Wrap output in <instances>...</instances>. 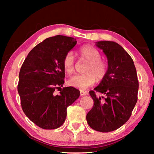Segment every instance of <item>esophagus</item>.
Segmentation results:
<instances>
[{
    "instance_id": "esophagus-1",
    "label": "esophagus",
    "mask_w": 154,
    "mask_h": 154,
    "mask_svg": "<svg viewBox=\"0 0 154 154\" xmlns=\"http://www.w3.org/2000/svg\"><path fill=\"white\" fill-rule=\"evenodd\" d=\"M86 94V92L83 90H80V95L81 96H85Z\"/></svg>"
}]
</instances>
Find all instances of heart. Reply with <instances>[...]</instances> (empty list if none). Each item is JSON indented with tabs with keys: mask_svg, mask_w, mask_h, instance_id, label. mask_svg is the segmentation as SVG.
Returning <instances> with one entry per match:
<instances>
[{
	"mask_svg": "<svg viewBox=\"0 0 154 154\" xmlns=\"http://www.w3.org/2000/svg\"><path fill=\"white\" fill-rule=\"evenodd\" d=\"M81 56L89 62L85 74L75 75L70 77L69 84L78 89L84 90L92 86L97 80H102L105 77L107 71V65L100 60V53L96 48L90 45H85L80 49ZM75 56L72 51H69L63 59V67L68 74H71L75 71Z\"/></svg>",
	"mask_w": 154,
	"mask_h": 154,
	"instance_id": "b5f03b06",
	"label": "heart"
}]
</instances>
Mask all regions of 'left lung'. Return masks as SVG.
<instances>
[{
    "instance_id": "left-lung-1",
    "label": "left lung",
    "mask_w": 154,
    "mask_h": 154,
    "mask_svg": "<svg viewBox=\"0 0 154 154\" xmlns=\"http://www.w3.org/2000/svg\"><path fill=\"white\" fill-rule=\"evenodd\" d=\"M96 46L106 56L108 68L94 91H90L94 103L86 119L92 129L108 132L119 128L129 119L137 101L139 82L134 62L120 45L100 41ZM95 91L103 96L97 97Z\"/></svg>"
}]
</instances>
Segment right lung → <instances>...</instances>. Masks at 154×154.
<instances>
[{
	"label": "right lung",
	"mask_w": 154,
	"mask_h": 154,
	"mask_svg": "<svg viewBox=\"0 0 154 154\" xmlns=\"http://www.w3.org/2000/svg\"><path fill=\"white\" fill-rule=\"evenodd\" d=\"M76 44L72 37L60 35L49 37L29 52L21 67L17 91L22 110L41 128L60 127L67 107L79 97L76 88H61L65 77L64 57ZM56 89H61L59 95L54 93Z\"/></svg>",
	"instance_id": "1"
}]
</instances>
